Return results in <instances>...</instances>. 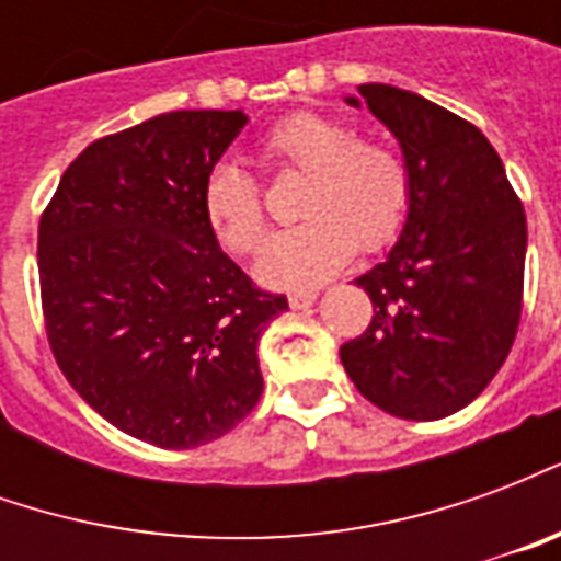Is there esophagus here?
Wrapping results in <instances>:
<instances>
[{"label":"esophagus","instance_id":"esophagus-1","mask_svg":"<svg viewBox=\"0 0 561 561\" xmlns=\"http://www.w3.org/2000/svg\"><path fill=\"white\" fill-rule=\"evenodd\" d=\"M316 297L318 291H294L288 294V306H291V309H309V306L316 304Z\"/></svg>","mask_w":561,"mask_h":561}]
</instances>
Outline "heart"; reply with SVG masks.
Masks as SVG:
<instances>
[{
	"instance_id": "1",
	"label": "heart",
	"mask_w": 561,
	"mask_h": 561,
	"mask_svg": "<svg viewBox=\"0 0 561 561\" xmlns=\"http://www.w3.org/2000/svg\"><path fill=\"white\" fill-rule=\"evenodd\" d=\"M267 168L304 173L297 221L257 257V279L273 288H309L352 261L354 249H381L400 231L409 204V168L397 149L354 138L333 116H285L257 144ZM204 216L225 249L255 252L267 219L257 183L237 161H221L204 180Z\"/></svg>"
}]
</instances>
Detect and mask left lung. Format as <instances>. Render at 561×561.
Wrapping results in <instances>:
<instances>
[{
	"label": "left lung",
	"mask_w": 561,
	"mask_h": 561,
	"mask_svg": "<svg viewBox=\"0 0 561 561\" xmlns=\"http://www.w3.org/2000/svg\"><path fill=\"white\" fill-rule=\"evenodd\" d=\"M345 102L385 123L409 168L400 240L357 276L364 336L340 348L354 388L388 414L438 421L481 393L514 345L526 213L478 128L417 92L364 83Z\"/></svg>",
	"instance_id": "obj_1"
}]
</instances>
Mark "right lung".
Returning a JSON list of instances; mask_svg holds the SVG:
<instances>
[{
    "instance_id": "1",
    "label": "right lung",
    "mask_w": 561,
    "mask_h": 561,
    "mask_svg": "<svg viewBox=\"0 0 561 561\" xmlns=\"http://www.w3.org/2000/svg\"><path fill=\"white\" fill-rule=\"evenodd\" d=\"M243 111H171L90 144L38 225L47 340L104 421L168 450L207 445L255 409L257 342L288 309L219 249L204 180Z\"/></svg>"
}]
</instances>
